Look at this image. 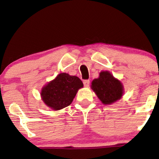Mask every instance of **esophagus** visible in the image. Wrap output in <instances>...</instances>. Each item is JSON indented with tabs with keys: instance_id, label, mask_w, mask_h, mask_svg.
Segmentation results:
<instances>
[{
	"instance_id": "34e87169",
	"label": "esophagus",
	"mask_w": 159,
	"mask_h": 159,
	"mask_svg": "<svg viewBox=\"0 0 159 159\" xmlns=\"http://www.w3.org/2000/svg\"><path fill=\"white\" fill-rule=\"evenodd\" d=\"M83 84L84 87H88L90 85V80H85L83 81Z\"/></svg>"
}]
</instances>
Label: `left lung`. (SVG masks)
<instances>
[{"mask_svg":"<svg viewBox=\"0 0 159 159\" xmlns=\"http://www.w3.org/2000/svg\"><path fill=\"white\" fill-rule=\"evenodd\" d=\"M91 88L103 104H111L121 98L123 85L109 71H101L98 79L93 80Z\"/></svg>","mask_w":159,"mask_h":159,"instance_id":"obj_1","label":"left lung"}]
</instances>
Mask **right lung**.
I'll list each match as a JSON object with an SVG mask.
<instances>
[{
    "label": "right lung",
    "instance_id": "right-lung-1",
    "mask_svg": "<svg viewBox=\"0 0 159 159\" xmlns=\"http://www.w3.org/2000/svg\"><path fill=\"white\" fill-rule=\"evenodd\" d=\"M82 87L83 83L79 77L61 73L43 87L40 95L47 106L57 111L70 105L78 90Z\"/></svg>",
    "mask_w": 159,
    "mask_h": 159
}]
</instances>
